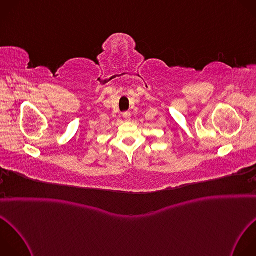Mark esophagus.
Wrapping results in <instances>:
<instances>
[{
    "instance_id": "obj_1",
    "label": "esophagus",
    "mask_w": 256,
    "mask_h": 256,
    "mask_svg": "<svg viewBox=\"0 0 256 256\" xmlns=\"http://www.w3.org/2000/svg\"><path fill=\"white\" fill-rule=\"evenodd\" d=\"M122 118H124V120L126 122H130V112H124V114H122Z\"/></svg>"
}]
</instances>
